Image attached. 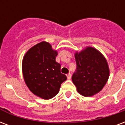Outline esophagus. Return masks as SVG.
Listing matches in <instances>:
<instances>
[{
  "label": "esophagus",
  "mask_w": 125,
  "mask_h": 125,
  "mask_svg": "<svg viewBox=\"0 0 125 125\" xmlns=\"http://www.w3.org/2000/svg\"><path fill=\"white\" fill-rule=\"evenodd\" d=\"M67 79H71V73H69L68 74H67Z\"/></svg>",
  "instance_id": "1"
}]
</instances>
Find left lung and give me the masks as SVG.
Returning <instances> with one entry per match:
<instances>
[{"label": "left lung", "mask_w": 125, "mask_h": 125, "mask_svg": "<svg viewBox=\"0 0 125 125\" xmlns=\"http://www.w3.org/2000/svg\"><path fill=\"white\" fill-rule=\"evenodd\" d=\"M77 70L72 81L77 92L90 97L102 90L109 77L108 63L104 55L95 48L87 46L75 54Z\"/></svg>", "instance_id": "1"}]
</instances>
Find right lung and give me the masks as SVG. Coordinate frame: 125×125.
<instances>
[{"instance_id": "add662e5", "label": "right lung", "mask_w": 125, "mask_h": 125, "mask_svg": "<svg viewBox=\"0 0 125 125\" xmlns=\"http://www.w3.org/2000/svg\"><path fill=\"white\" fill-rule=\"evenodd\" d=\"M57 50L50 43L41 42L31 47L23 56L22 73L25 83L35 96L44 100L54 98L66 81L61 73V65L56 62Z\"/></svg>"}]
</instances>
